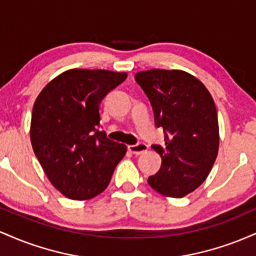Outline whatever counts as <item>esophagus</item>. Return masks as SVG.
Here are the masks:
<instances>
[{
	"label": "esophagus",
	"mask_w": 256,
	"mask_h": 256,
	"mask_svg": "<svg viewBox=\"0 0 256 256\" xmlns=\"http://www.w3.org/2000/svg\"><path fill=\"white\" fill-rule=\"evenodd\" d=\"M128 152H132V154L140 155V154H143V152H146V150H148V146H146V143H137V144L128 146Z\"/></svg>",
	"instance_id": "34e87169"
}]
</instances>
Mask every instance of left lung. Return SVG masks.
<instances>
[{"instance_id": "8db88e82", "label": "left lung", "mask_w": 256, "mask_h": 256, "mask_svg": "<svg viewBox=\"0 0 256 256\" xmlns=\"http://www.w3.org/2000/svg\"><path fill=\"white\" fill-rule=\"evenodd\" d=\"M134 79L150 101L155 125L165 132V146H152L162 162L148 184L164 196L184 198L204 183L218 155L216 104L207 88L184 71L155 68Z\"/></svg>"}]
</instances>
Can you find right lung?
<instances>
[{
    "mask_svg": "<svg viewBox=\"0 0 256 256\" xmlns=\"http://www.w3.org/2000/svg\"><path fill=\"white\" fill-rule=\"evenodd\" d=\"M125 72L68 70L44 86L34 104L32 148L50 183L71 200H89L110 184L126 146L100 128V104Z\"/></svg>",
    "mask_w": 256,
    "mask_h": 256,
    "instance_id": "add662e5",
    "label": "right lung"
}]
</instances>
